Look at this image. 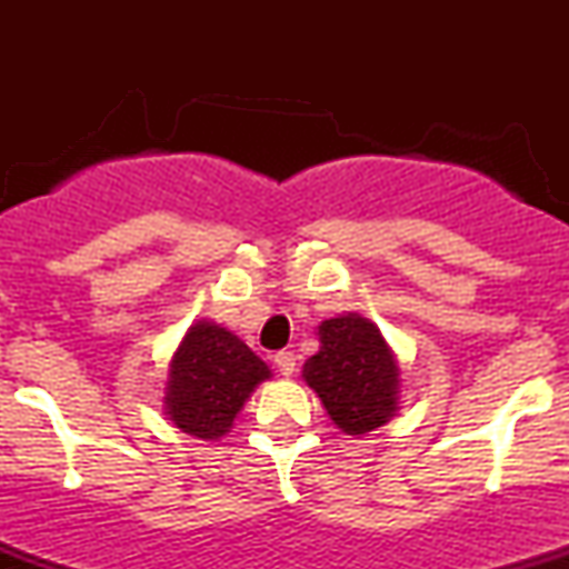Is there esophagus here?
<instances>
[{
	"label": "esophagus",
	"instance_id": "obj_1",
	"mask_svg": "<svg viewBox=\"0 0 569 569\" xmlns=\"http://www.w3.org/2000/svg\"><path fill=\"white\" fill-rule=\"evenodd\" d=\"M276 367L283 377H291L297 371V356L291 350H278L276 352Z\"/></svg>",
	"mask_w": 569,
	"mask_h": 569
}]
</instances>
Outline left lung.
<instances>
[{
  "label": "left lung",
  "mask_w": 569,
  "mask_h": 569,
  "mask_svg": "<svg viewBox=\"0 0 569 569\" xmlns=\"http://www.w3.org/2000/svg\"><path fill=\"white\" fill-rule=\"evenodd\" d=\"M318 339L302 377L335 426L348 436L385 426L398 409V361L377 323L348 312L318 326Z\"/></svg>",
  "instance_id": "8db88e82"
}]
</instances>
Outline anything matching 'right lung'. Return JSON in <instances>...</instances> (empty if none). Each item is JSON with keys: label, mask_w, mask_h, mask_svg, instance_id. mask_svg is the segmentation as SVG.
I'll return each instance as SVG.
<instances>
[{"label": "right lung", "mask_w": 569, "mask_h": 569, "mask_svg": "<svg viewBox=\"0 0 569 569\" xmlns=\"http://www.w3.org/2000/svg\"><path fill=\"white\" fill-rule=\"evenodd\" d=\"M270 377V367L243 339L211 321H198L171 358L166 415L189 436L221 439L253 388Z\"/></svg>", "instance_id": "right-lung-1"}]
</instances>
